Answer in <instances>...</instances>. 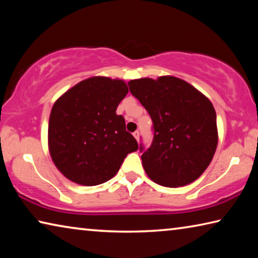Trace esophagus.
<instances>
[{"instance_id":"obj_1","label":"esophagus","mask_w":258,"mask_h":258,"mask_svg":"<svg viewBox=\"0 0 258 258\" xmlns=\"http://www.w3.org/2000/svg\"><path fill=\"white\" fill-rule=\"evenodd\" d=\"M133 135H134V138L137 139V141H139V139H140V133L138 132V131H135V132L133 133Z\"/></svg>"}]
</instances>
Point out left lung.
Instances as JSON below:
<instances>
[{"instance_id":"1","label":"left lung","mask_w":258,"mask_h":258,"mask_svg":"<svg viewBox=\"0 0 258 258\" xmlns=\"http://www.w3.org/2000/svg\"><path fill=\"white\" fill-rule=\"evenodd\" d=\"M128 85L154 123V141L141 156L147 175L167 187L197 180L217 148L213 103L195 86L175 76L138 78Z\"/></svg>"}]
</instances>
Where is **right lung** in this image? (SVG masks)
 I'll return each mask as SVG.
<instances>
[{
  "label": "right lung",
  "mask_w": 258,
  "mask_h": 258,
  "mask_svg": "<svg viewBox=\"0 0 258 258\" xmlns=\"http://www.w3.org/2000/svg\"><path fill=\"white\" fill-rule=\"evenodd\" d=\"M128 93L123 80L93 76L77 83L51 109L47 147L64 177L92 186L110 180L125 157L138 150L116 109Z\"/></svg>",
  "instance_id": "obj_1"
}]
</instances>
